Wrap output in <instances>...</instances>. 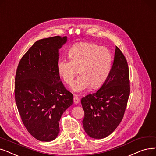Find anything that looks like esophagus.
I'll return each mask as SVG.
<instances>
[{"mask_svg":"<svg viewBox=\"0 0 156 156\" xmlns=\"http://www.w3.org/2000/svg\"><path fill=\"white\" fill-rule=\"evenodd\" d=\"M73 102L75 104H77L79 102V98H78V96L77 95H74L73 96Z\"/></svg>","mask_w":156,"mask_h":156,"instance_id":"esophagus-1","label":"esophagus"}]
</instances>
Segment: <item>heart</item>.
I'll return each instance as SVG.
<instances>
[{"instance_id": "heart-1", "label": "heart", "mask_w": 156, "mask_h": 156, "mask_svg": "<svg viewBox=\"0 0 156 156\" xmlns=\"http://www.w3.org/2000/svg\"><path fill=\"white\" fill-rule=\"evenodd\" d=\"M69 60L62 58L57 63V72L64 83L70 84L77 73L80 76L73 81L72 90L81 92L89 87L100 88L107 80L112 66V57L106 47L91 42H80L69 52Z\"/></svg>"}]
</instances>
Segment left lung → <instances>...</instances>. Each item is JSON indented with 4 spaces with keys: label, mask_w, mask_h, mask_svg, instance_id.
<instances>
[{
    "label": "left lung",
    "mask_w": 156,
    "mask_h": 156,
    "mask_svg": "<svg viewBox=\"0 0 156 156\" xmlns=\"http://www.w3.org/2000/svg\"><path fill=\"white\" fill-rule=\"evenodd\" d=\"M129 73L126 59L115 46L114 60L105 82L98 91L81 99L83 127L90 137L105 138L121 122L130 93Z\"/></svg>",
    "instance_id": "obj_1"
}]
</instances>
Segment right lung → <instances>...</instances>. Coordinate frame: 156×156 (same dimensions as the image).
<instances>
[{
  "instance_id": "add662e5",
  "label": "right lung",
  "mask_w": 156,
  "mask_h": 156,
  "mask_svg": "<svg viewBox=\"0 0 156 156\" xmlns=\"http://www.w3.org/2000/svg\"><path fill=\"white\" fill-rule=\"evenodd\" d=\"M66 37L55 36L35 42L20 60L14 96L21 120L30 134L42 142L55 140L59 122L73 103V94L57 72L59 49Z\"/></svg>"
}]
</instances>
